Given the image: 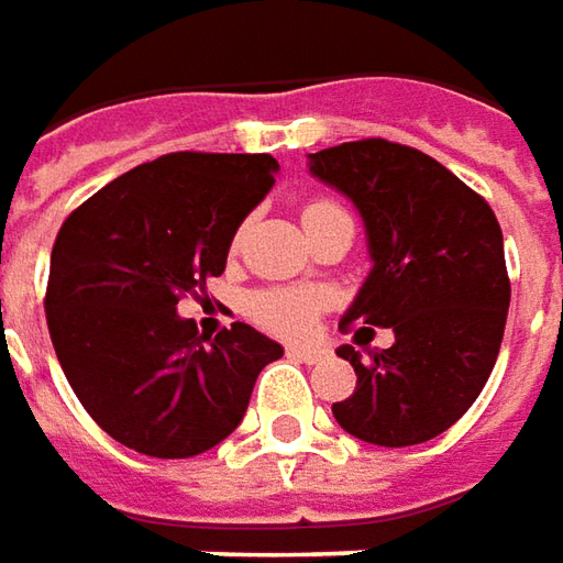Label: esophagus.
<instances>
[{
  "label": "esophagus",
  "mask_w": 563,
  "mask_h": 563,
  "mask_svg": "<svg viewBox=\"0 0 563 563\" xmlns=\"http://www.w3.org/2000/svg\"><path fill=\"white\" fill-rule=\"evenodd\" d=\"M288 353L294 356V360L309 362V365L322 362V356H325V350H322V346H288Z\"/></svg>",
  "instance_id": "1"
}]
</instances>
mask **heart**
Returning a JSON list of instances; mask_svg holds the SVG:
<instances>
[{
    "mask_svg": "<svg viewBox=\"0 0 563 563\" xmlns=\"http://www.w3.org/2000/svg\"><path fill=\"white\" fill-rule=\"evenodd\" d=\"M328 210H341L334 201H312L303 210V220L309 217H319ZM322 307V297L312 294V290H273V294H263L254 300V316L260 319V325L273 328L278 334H307L316 312Z\"/></svg>",
    "mask_w": 563,
    "mask_h": 563,
    "instance_id": "b5f03b06",
    "label": "heart"
}]
</instances>
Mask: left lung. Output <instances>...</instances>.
<instances>
[{"label":"left lung","instance_id":"1","mask_svg":"<svg viewBox=\"0 0 563 563\" xmlns=\"http://www.w3.org/2000/svg\"><path fill=\"white\" fill-rule=\"evenodd\" d=\"M309 173L365 222L372 273L341 322L396 338L368 362L343 343L356 390L331 412L375 446L428 443L471 409L499 356L511 303L499 220L443 164L387 139L316 151Z\"/></svg>","mask_w":563,"mask_h":563}]
</instances>
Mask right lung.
Wrapping results in <instances>:
<instances>
[{
	"label": "right lung",
	"mask_w": 563,
	"mask_h": 563,
	"mask_svg": "<svg viewBox=\"0 0 563 563\" xmlns=\"http://www.w3.org/2000/svg\"><path fill=\"white\" fill-rule=\"evenodd\" d=\"M269 154L176 151L130 169L64 220L45 322L82 409L117 443L191 459L241 424L285 350L235 322L207 343L176 307L225 269L238 225L269 195Z\"/></svg>",
	"instance_id": "right-lung-1"
}]
</instances>
